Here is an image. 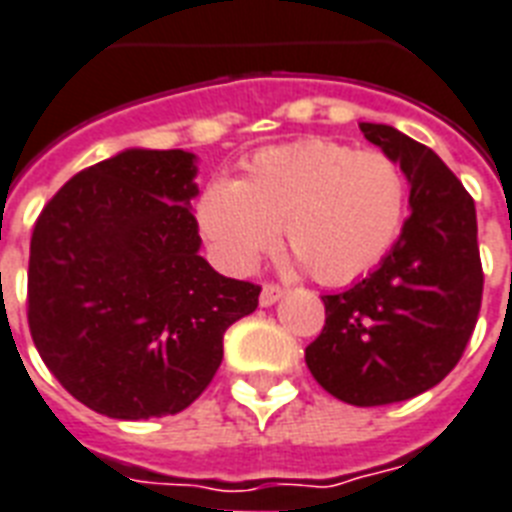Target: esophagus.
Masks as SVG:
<instances>
[{
  "instance_id": "1",
  "label": "esophagus",
  "mask_w": 512,
  "mask_h": 512,
  "mask_svg": "<svg viewBox=\"0 0 512 512\" xmlns=\"http://www.w3.org/2000/svg\"><path fill=\"white\" fill-rule=\"evenodd\" d=\"M282 296H285V290H282L280 285H264V288H261L259 301L261 306H275Z\"/></svg>"
}]
</instances>
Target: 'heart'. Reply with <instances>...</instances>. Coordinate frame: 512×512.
I'll list each match as a JSON object with an SVG mask.
<instances>
[{
    "mask_svg": "<svg viewBox=\"0 0 512 512\" xmlns=\"http://www.w3.org/2000/svg\"><path fill=\"white\" fill-rule=\"evenodd\" d=\"M407 177L378 150L333 140L264 147L237 179H211L195 222L216 264L248 275L282 237L314 280L346 285L378 267L402 232Z\"/></svg>",
    "mask_w": 512,
    "mask_h": 512,
    "instance_id": "b5f03b06",
    "label": "heart"
}]
</instances>
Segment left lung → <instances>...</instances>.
I'll return each mask as SVG.
<instances>
[{"label":"left lung","instance_id":"1","mask_svg":"<svg viewBox=\"0 0 512 512\" xmlns=\"http://www.w3.org/2000/svg\"><path fill=\"white\" fill-rule=\"evenodd\" d=\"M402 166L410 216L378 267L322 296L325 327L306 367L327 394L357 407L423 394L460 362L481 309L476 206L447 163L388 124H359Z\"/></svg>","mask_w":512,"mask_h":512}]
</instances>
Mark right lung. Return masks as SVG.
<instances>
[{"instance_id": "right-lung-1", "label": "right lung", "mask_w": 512, "mask_h": 512, "mask_svg": "<svg viewBox=\"0 0 512 512\" xmlns=\"http://www.w3.org/2000/svg\"><path fill=\"white\" fill-rule=\"evenodd\" d=\"M198 158L129 147L68 179L36 219L28 327L44 365L89 410L177 415L224 357V333L259 285L200 256Z\"/></svg>"}]
</instances>
